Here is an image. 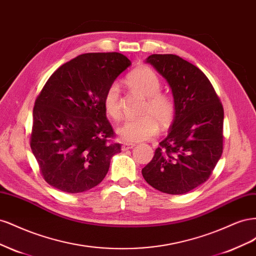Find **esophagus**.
I'll list each match as a JSON object with an SVG mask.
<instances>
[{
    "instance_id": "1",
    "label": "esophagus",
    "mask_w": 256,
    "mask_h": 256,
    "mask_svg": "<svg viewBox=\"0 0 256 256\" xmlns=\"http://www.w3.org/2000/svg\"><path fill=\"white\" fill-rule=\"evenodd\" d=\"M134 144H122V150L125 152V150L134 148Z\"/></svg>"
}]
</instances>
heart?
<instances>
[{
	"instance_id": "b5f03b06",
	"label": "heart",
	"mask_w": 256,
	"mask_h": 256,
	"mask_svg": "<svg viewBox=\"0 0 256 256\" xmlns=\"http://www.w3.org/2000/svg\"><path fill=\"white\" fill-rule=\"evenodd\" d=\"M131 88L146 99L142 118H130L118 128L120 138L127 143L150 140L157 134L159 126L168 128L174 120L176 108L174 100L161 92V82L157 74L147 66L136 68L127 76ZM104 106L106 114L115 120L122 118L120 88L113 82L108 86L104 96Z\"/></svg>"
}]
</instances>
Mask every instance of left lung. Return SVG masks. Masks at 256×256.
I'll list each match as a JSON object with an SVG mask.
<instances>
[{
	"mask_svg": "<svg viewBox=\"0 0 256 256\" xmlns=\"http://www.w3.org/2000/svg\"><path fill=\"white\" fill-rule=\"evenodd\" d=\"M168 81L176 108L168 134L142 168L144 180L168 194H184L204 184L223 152L222 104L204 72L174 54H152Z\"/></svg>",
	"mask_w": 256,
	"mask_h": 256,
	"instance_id": "1",
	"label": "left lung"
}]
</instances>
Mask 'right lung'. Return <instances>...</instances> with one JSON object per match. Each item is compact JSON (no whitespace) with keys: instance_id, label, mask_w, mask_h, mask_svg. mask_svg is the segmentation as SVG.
Returning <instances> with one entry per match:
<instances>
[{"instance_id":"add662e5","label":"right lung","mask_w":256,"mask_h":256,"mask_svg":"<svg viewBox=\"0 0 256 256\" xmlns=\"http://www.w3.org/2000/svg\"><path fill=\"white\" fill-rule=\"evenodd\" d=\"M131 65L120 53H85L62 65L35 100L30 150L44 180L67 193L102 182L122 146L112 143L104 96Z\"/></svg>"}]
</instances>
